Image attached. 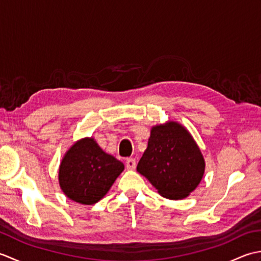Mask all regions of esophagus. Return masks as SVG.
Masks as SVG:
<instances>
[{"label":"esophagus","instance_id":"34e87169","mask_svg":"<svg viewBox=\"0 0 261 261\" xmlns=\"http://www.w3.org/2000/svg\"><path fill=\"white\" fill-rule=\"evenodd\" d=\"M136 160L134 158H127L125 160V167L129 170H135L136 169Z\"/></svg>","mask_w":261,"mask_h":261}]
</instances>
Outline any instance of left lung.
Here are the masks:
<instances>
[{
    "instance_id": "obj_1",
    "label": "left lung",
    "mask_w": 261,
    "mask_h": 261,
    "mask_svg": "<svg viewBox=\"0 0 261 261\" xmlns=\"http://www.w3.org/2000/svg\"><path fill=\"white\" fill-rule=\"evenodd\" d=\"M137 171L163 197L177 201L196 190L204 176L205 160L190 131L179 122L167 121L151 127Z\"/></svg>"
}]
</instances>
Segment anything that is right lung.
<instances>
[{
  "mask_svg": "<svg viewBox=\"0 0 261 261\" xmlns=\"http://www.w3.org/2000/svg\"><path fill=\"white\" fill-rule=\"evenodd\" d=\"M123 170V163L105 152L93 137H86L75 141L64 154L58 181L71 201L93 205L107 195Z\"/></svg>",
  "mask_w": 261,
  "mask_h": 261,
  "instance_id": "1",
  "label": "right lung"
}]
</instances>
